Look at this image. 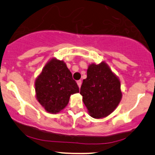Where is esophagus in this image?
I'll return each mask as SVG.
<instances>
[{
    "label": "esophagus",
    "mask_w": 155,
    "mask_h": 155,
    "mask_svg": "<svg viewBox=\"0 0 155 155\" xmlns=\"http://www.w3.org/2000/svg\"><path fill=\"white\" fill-rule=\"evenodd\" d=\"M77 84H78V86H79V88L81 87V80H78V81H77Z\"/></svg>",
    "instance_id": "obj_1"
}]
</instances>
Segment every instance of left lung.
<instances>
[{
  "mask_svg": "<svg viewBox=\"0 0 155 155\" xmlns=\"http://www.w3.org/2000/svg\"><path fill=\"white\" fill-rule=\"evenodd\" d=\"M87 74L80 90L84 104L93 118L108 116L122 98L120 80L104 62L99 65L91 64Z\"/></svg>",
  "mask_w": 155,
  "mask_h": 155,
  "instance_id": "left-lung-1",
  "label": "left lung"
}]
</instances>
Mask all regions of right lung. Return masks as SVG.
Segmentation results:
<instances>
[{"label": "right lung", "instance_id": "1", "mask_svg": "<svg viewBox=\"0 0 155 155\" xmlns=\"http://www.w3.org/2000/svg\"><path fill=\"white\" fill-rule=\"evenodd\" d=\"M37 100L45 110L56 114L68 104L71 95L79 92V87L63 60L51 59L35 82Z\"/></svg>", "mask_w": 155, "mask_h": 155}]
</instances>
